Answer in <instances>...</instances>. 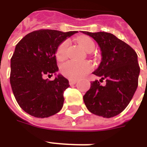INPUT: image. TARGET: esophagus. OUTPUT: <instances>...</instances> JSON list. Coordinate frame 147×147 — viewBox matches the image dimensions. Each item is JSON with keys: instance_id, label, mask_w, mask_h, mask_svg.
<instances>
[{"instance_id": "obj_1", "label": "esophagus", "mask_w": 147, "mask_h": 147, "mask_svg": "<svg viewBox=\"0 0 147 147\" xmlns=\"http://www.w3.org/2000/svg\"><path fill=\"white\" fill-rule=\"evenodd\" d=\"M77 82V80L76 79H69V84L70 85H75Z\"/></svg>"}]
</instances>
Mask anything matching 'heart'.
<instances>
[{
    "label": "heart",
    "mask_w": 147,
    "mask_h": 147,
    "mask_svg": "<svg viewBox=\"0 0 147 147\" xmlns=\"http://www.w3.org/2000/svg\"><path fill=\"white\" fill-rule=\"evenodd\" d=\"M77 42L86 52H92L94 49L95 44L92 38L87 36H83L77 39ZM69 42H62L57 48L55 57L59 61L65 59L67 56V49ZM92 69V65L88 62H75L68 61L61 65V72L64 76L70 79H78L85 76Z\"/></svg>",
    "instance_id": "heart-1"
}]
</instances>
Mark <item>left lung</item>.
I'll return each instance as SVG.
<instances>
[{
	"label": "left lung",
	"mask_w": 147,
	"mask_h": 147,
	"mask_svg": "<svg viewBox=\"0 0 147 147\" xmlns=\"http://www.w3.org/2000/svg\"><path fill=\"white\" fill-rule=\"evenodd\" d=\"M82 33L93 38L101 52L100 65L93 72L100 79L91 82V88L83 100L92 114L113 117L127 107L138 86L140 66L137 53L111 33ZM105 79V85H100Z\"/></svg>",
	"instance_id": "obj_1"
}]
</instances>
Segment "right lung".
Here are the masks:
<instances>
[{"instance_id":"obj_1","label":"right lung","mask_w":147,"mask_h":147,"mask_svg":"<svg viewBox=\"0 0 147 147\" xmlns=\"http://www.w3.org/2000/svg\"><path fill=\"white\" fill-rule=\"evenodd\" d=\"M76 33L36 30L25 36L15 47L10 59L11 88L20 107L31 116L44 118L62 109L69 81L62 75L53 81L44 77L56 75L57 48Z\"/></svg>"}]
</instances>
